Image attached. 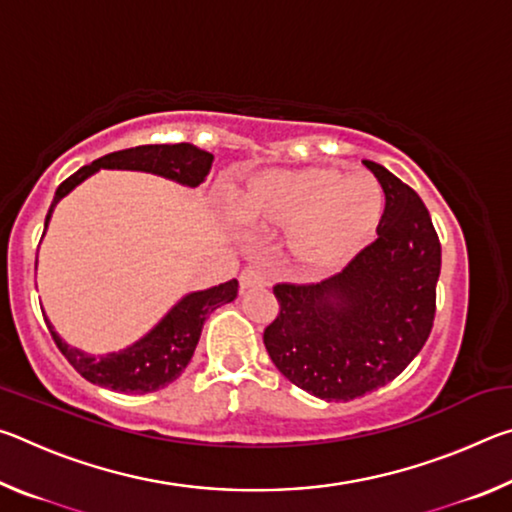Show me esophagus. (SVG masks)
<instances>
[{
    "mask_svg": "<svg viewBox=\"0 0 512 512\" xmlns=\"http://www.w3.org/2000/svg\"><path fill=\"white\" fill-rule=\"evenodd\" d=\"M239 284H241V289L262 287V284H266V277H264V273H262V271H259V268H255V266H248V268H244V271H241V275H239Z\"/></svg>",
    "mask_w": 512,
    "mask_h": 512,
    "instance_id": "esophagus-1",
    "label": "esophagus"
}]
</instances>
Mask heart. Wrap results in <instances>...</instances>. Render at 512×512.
I'll use <instances>...</instances> for the list:
<instances>
[{"label":"heart","instance_id":"b5f03b06","mask_svg":"<svg viewBox=\"0 0 512 512\" xmlns=\"http://www.w3.org/2000/svg\"><path fill=\"white\" fill-rule=\"evenodd\" d=\"M248 223L287 228L289 257L309 273H329L375 239L386 194L370 173L343 176L334 167L259 173L235 198Z\"/></svg>","mask_w":512,"mask_h":512}]
</instances>
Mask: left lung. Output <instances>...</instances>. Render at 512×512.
I'll list each match as a JSON object with an SVG mask.
<instances>
[{
  "label": "left lung",
  "mask_w": 512,
  "mask_h": 512,
  "mask_svg": "<svg viewBox=\"0 0 512 512\" xmlns=\"http://www.w3.org/2000/svg\"><path fill=\"white\" fill-rule=\"evenodd\" d=\"M363 164L386 194L377 239L323 282L275 284L280 314L264 329L275 368L327 402L393 381L427 343L436 316L440 241L429 210L381 164Z\"/></svg>",
  "instance_id": "left-lung-1"
}]
</instances>
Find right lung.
<instances>
[{
  "mask_svg": "<svg viewBox=\"0 0 512 512\" xmlns=\"http://www.w3.org/2000/svg\"><path fill=\"white\" fill-rule=\"evenodd\" d=\"M214 155L196 149L194 144L180 142V144H144L133 146V149L115 151L103 155V158L94 160L92 164H85L76 173H72L65 183H60L56 189L54 203H51L45 230L51 219V212L58 205L63 196H67L76 185H81L85 178L99 169H131V171H146L155 173V176L176 180L180 185L198 187L205 183L207 173L212 169ZM237 280L223 282L219 287L194 291L173 307L167 316H164L158 325H155L149 334L133 343L131 348L106 354V357H90L60 339L54 332L49 320L45 323L49 327L51 336L63 352V357L72 363V368L79 372L83 379L90 384H97L103 388L117 393H131V395H144L160 391V388L169 386L176 381L187 363L192 361L196 343L201 339V329L207 314L219 309L225 302H232L237 298Z\"/></svg>",
  "mask_w": 512,
  "mask_h": 512,
  "instance_id": "add662e5",
  "label": "right lung"
}]
</instances>
